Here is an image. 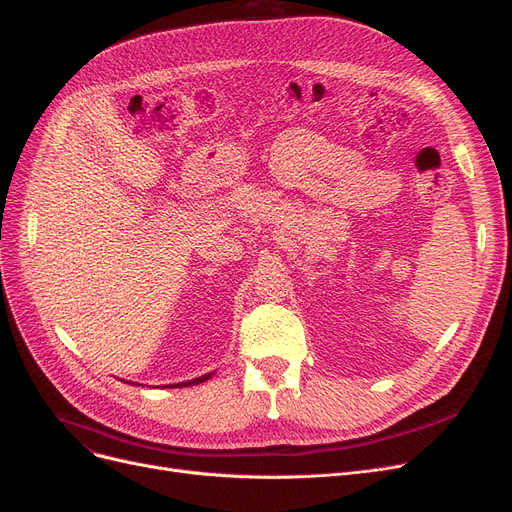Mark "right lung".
I'll list each match as a JSON object with an SVG mask.
<instances>
[{
	"instance_id": "right-lung-1",
	"label": "right lung",
	"mask_w": 512,
	"mask_h": 512,
	"mask_svg": "<svg viewBox=\"0 0 512 512\" xmlns=\"http://www.w3.org/2000/svg\"><path fill=\"white\" fill-rule=\"evenodd\" d=\"M211 378V373L209 375H203V378H197V380H193V382H184V384H176V386H193V384H201V382H205V380H209Z\"/></svg>"
}]
</instances>
